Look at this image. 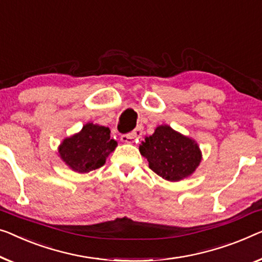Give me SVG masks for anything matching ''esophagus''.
Listing matches in <instances>:
<instances>
[{
    "label": "esophagus",
    "instance_id": "34e87169",
    "mask_svg": "<svg viewBox=\"0 0 262 262\" xmlns=\"http://www.w3.org/2000/svg\"><path fill=\"white\" fill-rule=\"evenodd\" d=\"M141 135H142L141 128H136V129H134L133 132L128 133V134L121 135V141L126 142V143L136 142V141H139V139L141 138Z\"/></svg>",
    "mask_w": 262,
    "mask_h": 262
}]
</instances>
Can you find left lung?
<instances>
[{"instance_id":"obj_1","label":"left lung","mask_w":262,"mask_h":262,"mask_svg":"<svg viewBox=\"0 0 262 262\" xmlns=\"http://www.w3.org/2000/svg\"><path fill=\"white\" fill-rule=\"evenodd\" d=\"M149 168L168 181H179L193 173L201 161V151L192 139L169 126H160L139 147Z\"/></svg>"}]
</instances>
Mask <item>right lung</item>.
<instances>
[{
	"instance_id": "1",
	"label": "right lung",
	"mask_w": 262,
	"mask_h": 262,
	"mask_svg": "<svg viewBox=\"0 0 262 262\" xmlns=\"http://www.w3.org/2000/svg\"><path fill=\"white\" fill-rule=\"evenodd\" d=\"M116 144L109 128L87 123L80 133L62 142L58 153L73 170L88 173L104 165Z\"/></svg>"
}]
</instances>
